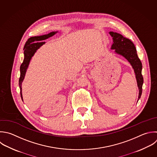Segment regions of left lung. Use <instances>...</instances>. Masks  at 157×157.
Here are the masks:
<instances>
[{
	"label": "left lung",
	"mask_w": 157,
	"mask_h": 157,
	"mask_svg": "<svg viewBox=\"0 0 157 157\" xmlns=\"http://www.w3.org/2000/svg\"><path fill=\"white\" fill-rule=\"evenodd\" d=\"M109 34L113 37V41L111 48L115 49V52L117 53L124 56L134 69L139 88V100L142 94L144 79L141 72L142 66L140 60L137 56L136 47L129 39L124 37L122 35L113 32H110Z\"/></svg>",
	"instance_id": "8db88e82"
}]
</instances>
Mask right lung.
Returning <instances> with one entry per match:
<instances>
[{"label":"right lung","mask_w":157,"mask_h":157,"mask_svg":"<svg viewBox=\"0 0 157 157\" xmlns=\"http://www.w3.org/2000/svg\"><path fill=\"white\" fill-rule=\"evenodd\" d=\"M57 32H52L46 35L32 37L28 39V40L26 42L25 45L24 47V49H23L25 58L23 63L20 66V77L19 80V86L20 88V94H21V97L22 100H23V96H22V93H21V91H22L21 84L25 77L26 72L28 67L31 58L34 56V53L36 52L37 49H39L42 45H43L45 43V42H44L43 40L53 36Z\"/></svg>","instance_id":"obj_1"}]
</instances>
